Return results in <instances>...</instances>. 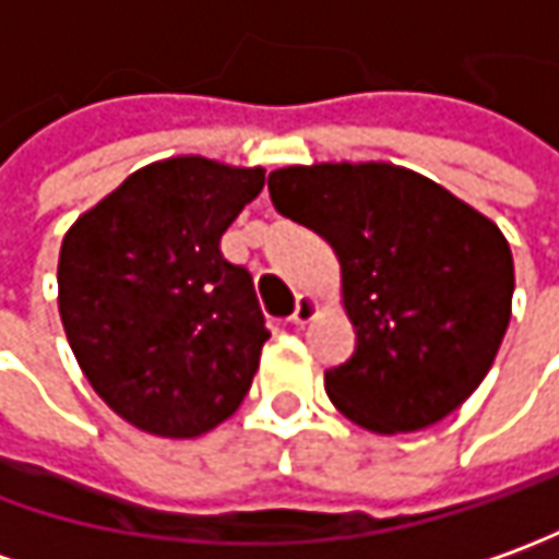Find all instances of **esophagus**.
Masks as SVG:
<instances>
[{"mask_svg":"<svg viewBox=\"0 0 559 559\" xmlns=\"http://www.w3.org/2000/svg\"><path fill=\"white\" fill-rule=\"evenodd\" d=\"M320 310V301L313 295H298V305H295V313H292V323L307 325Z\"/></svg>","mask_w":559,"mask_h":559,"instance_id":"34e87169","label":"esophagus"}]
</instances>
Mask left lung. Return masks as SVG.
Masks as SVG:
<instances>
[{
	"instance_id": "obj_1",
	"label": "left lung",
	"mask_w": 559,
	"mask_h": 559,
	"mask_svg": "<svg viewBox=\"0 0 559 559\" xmlns=\"http://www.w3.org/2000/svg\"><path fill=\"white\" fill-rule=\"evenodd\" d=\"M280 215L335 249L357 350L325 372L335 409L372 433L443 421L496 362L514 258L492 218L393 163H313L267 178Z\"/></svg>"
}]
</instances>
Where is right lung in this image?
<instances>
[{
    "instance_id": "1",
    "label": "right lung",
    "mask_w": 559,
    "mask_h": 559,
    "mask_svg": "<svg viewBox=\"0 0 559 559\" xmlns=\"http://www.w3.org/2000/svg\"><path fill=\"white\" fill-rule=\"evenodd\" d=\"M261 187V166L171 156L131 171L63 236L58 310L73 357L144 433L202 437L252 388L271 332L221 236Z\"/></svg>"
}]
</instances>
